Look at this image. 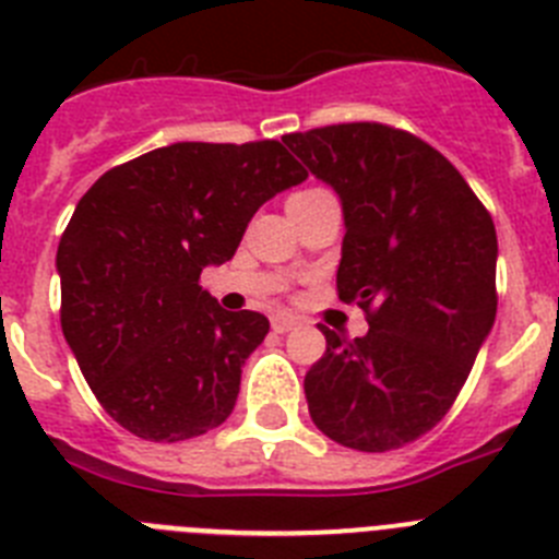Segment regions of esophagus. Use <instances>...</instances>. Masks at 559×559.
Returning a JSON list of instances; mask_svg holds the SVG:
<instances>
[{
    "label": "esophagus",
    "mask_w": 559,
    "mask_h": 559,
    "mask_svg": "<svg viewBox=\"0 0 559 559\" xmlns=\"http://www.w3.org/2000/svg\"><path fill=\"white\" fill-rule=\"evenodd\" d=\"M300 326V320L295 314H275L273 318V332L275 334H286L293 332V329Z\"/></svg>",
    "instance_id": "esophagus-1"
}]
</instances>
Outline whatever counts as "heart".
<instances>
[{"mask_svg":"<svg viewBox=\"0 0 559 559\" xmlns=\"http://www.w3.org/2000/svg\"><path fill=\"white\" fill-rule=\"evenodd\" d=\"M304 193H312V191H304ZM298 197H300V193H298Z\"/></svg>","mask_w":559,"mask_h":559,"instance_id":"b5f03b06","label":"heart"}]
</instances>
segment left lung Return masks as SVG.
Here are the masks:
<instances>
[{"label":"left lung","instance_id":"1","mask_svg":"<svg viewBox=\"0 0 559 559\" xmlns=\"http://www.w3.org/2000/svg\"><path fill=\"white\" fill-rule=\"evenodd\" d=\"M284 143L340 197L337 295L368 314L362 337L320 326L309 416L343 448L396 450L444 419L492 332V216L448 157L402 129L337 123Z\"/></svg>","mask_w":559,"mask_h":559}]
</instances>
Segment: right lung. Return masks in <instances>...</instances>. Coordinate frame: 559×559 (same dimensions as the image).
Returning a JSON list of instances; mask_svg holds the SVG:
<instances>
[{
  "mask_svg": "<svg viewBox=\"0 0 559 559\" xmlns=\"http://www.w3.org/2000/svg\"><path fill=\"white\" fill-rule=\"evenodd\" d=\"M307 171L278 140L174 143L118 165L58 241L61 329L106 414L145 441H186L233 414L270 320L199 286L247 222Z\"/></svg>",
  "mask_w": 559,
  "mask_h": 559,
  "instance_id": "obj_1",
  "label": "right lung"
}]
</instances>
